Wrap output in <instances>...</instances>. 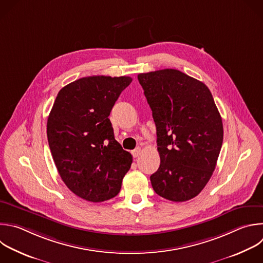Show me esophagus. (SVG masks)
<instances>
[{
  "label": "esophagus",
  "instance_id": "obj_1",
  "mask_svg": "<svg viewBox=\"0 0 263 263\" xmlns=\"http://www.w3.org/2000/svg\"><path fill=\"white\" fill-rule=\"evenodd\" d=\"M140 154H141V148H140V147H136L134 151H132V156H133V158L139 157Z\"/></svg>",
  "mask_w": 263,
  "mask_h": 263
}]
</instances>
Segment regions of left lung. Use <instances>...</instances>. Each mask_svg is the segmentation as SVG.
<instances>
[{"mask_svg":"<svg viewBox=\"0 0 263 263\" xmlns=\"http://www.w3.org/2000/svg\"><path fill=\"white\" fill-rule=\"evenodd\" d=\"M153 111L160 167L151 176L161 197L183 202L197 196L216 168L222 118L209 87L176 69L137 76Z\"/></svg>","mask_w":263,"mask_h":263,"instance_id":"left-lung-1","label":"left lung"}]
</instances>
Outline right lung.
Listing matches in <instances>:
<instances>
[{"label": "right lung", "mask_w": 263, "mask_h": 263, "mask_svg": "<svg viewBox=\"0 0 263 263\" xmlns=\"http://www.w3.org/2000/svg\"><path fill=\"white\" fill-rule=\"evenodd\" d=\"M129 76L79 78L59 92L47 120L49 148L65 185L78 197L102 202L117 196L132 156L115 139L108 119Z\"/></svg>", "instance_id": "right-lung-1"}]
</instances>
